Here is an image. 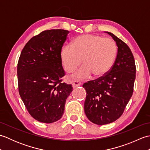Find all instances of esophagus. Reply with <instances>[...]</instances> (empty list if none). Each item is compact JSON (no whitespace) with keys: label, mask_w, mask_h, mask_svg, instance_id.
Here are the masks:
<instances>
[{"label":"esophagus","mask_w":150,"mask_h":150,"mask_svg":"<svg viewBox=\"0 0 150 150\" xmlns=\"http://www.w3.org/2000/svg\"><path fill=\"white\" fill-rule=\"evenodd\" d=\"M81 85V83L79 81H74L72 82V86L73 88H75L78 86H80Z\"/></svg>","instance_id":"esophagus-1"}]
</instances>
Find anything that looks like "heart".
<instances>
[{
	"instance_id": "1",
	"label": "heart",
	"mask_w": 150,
	"mask_h": 150,
	"mask_svg": "<svg viewBox=\"0 0 150 150\" xmlns=\"http://www.w3.org/2000/svg\"><path fill=\"white\" fill-rule=\"evenodd\" d=\"M117 48L114 41L98 35L84 34L75 38L72 45L63 46L60 52L62 63L67 72L74 71L82 62L84 64L73 75L79 80L93 73L102 77L110 71L115 60Z\"/></svg>"
}]
</instances>
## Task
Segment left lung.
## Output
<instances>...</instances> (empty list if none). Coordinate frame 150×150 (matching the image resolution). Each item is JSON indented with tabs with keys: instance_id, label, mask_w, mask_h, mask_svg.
I'll use <instances>...</instances> for the list:
<instances>
[{
	"instance_id": "1",
	"label": "left lung",
	"mask_w": 150,
	"mask_h": 150,
	"mask_svg": "<svg viewBox=\"0 0 150 150\" xmlns=\"http://www.w3.org/2000/svg\"><path fill=\"white\" fill-rule=\"evenodd\" d=\"M106 33L113 38L118 47L115 61L106 75L82 86L86 91V115L97 125L111 123L122 115L132 96L136 76L131 50L113 33Z\"/></svg>"
}]
</instances>
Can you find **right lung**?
Segmentation results:
<instances>
[{"instance_id": "add662e5", "label": "right lung", "mask_w": 150, "mask_h": 150, "mask_svg": "<svg viewBox=\"0 0 150 150\" xmlns=\"http://www.w3.org/2000/svg\"><path fill=\"white\" fill-rule=\"evenodd\" d=\"M69 31L50 30L31 38L24 47L17 65L18 91L28 112L44 123L62 117L71 84L64 76L60 52Z\"/></svg>"}]
</instances>
